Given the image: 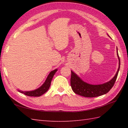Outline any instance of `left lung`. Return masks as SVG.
I'll return each instance as SVG.
<instances>
[{"label": "left lung", "mask_w": 128, "mask_h": 128, "mask_svg": "<svg viewBox=\"0 0 128 128\" xmlns=\"http://www.w3.org/2000/svg\"><path fill=\"white\" fill-rule=\"evenodd\" d=\"M117 56L119 59V68L115 76L112 79L107 82L100 85H91L84 82L78 76L72 71H71V78L70 84L72 90L76 94L86 97H95L102 96L103 94L108 93L112 88L116 81L120 69V59L118 53V49L116 47Z\"/></svg>", "instance_id": "1"}]
</instances>
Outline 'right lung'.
<instances>
[{
  "instance_id": "add662e5",
  "label": "right lung",
  "mask_w": 128,
  "mask_h": 128,
  "mask_svg": "<svg viewBox=\"0 0 128 128\" xmlns=\"http://www.w3.org/2000/svg\"><path fill=\"white\" fill-rule=\"evenodd\" d=\"M57 69H55L52 71L50 74L48 75V76L46 78V80L45 81V82L43 85L40 87L34 90L33 91H22L21 90H18V92H21L22 94H24L26 95V96H33V97H39L41 95L43 94H44L47 92L50 87V84H51V81L52 80L54 76L55 73L56 72Z\"/></svg>"
}]
</instances>
